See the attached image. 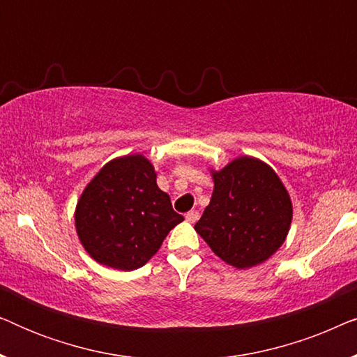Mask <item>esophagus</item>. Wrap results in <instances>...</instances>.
Listing matches in <instances>:
<instances>
[{"label": "esophagus", "mask_w": 357, "mask_h": 357, "mask_svg": "<svg viewBox=\"0 0 357 357\" xmlns=\"http://www.w3.org/2000/svg\"><path fill=\"white\" fill-rule=\"evenodd\" d=\"M185 219H187V221L192 222V224L197 222L198 219H199V213L195 211V209H193V211H188V213H187V216H185Z\"/></svg>", "instance_id": "obj_1"}]
</instances>
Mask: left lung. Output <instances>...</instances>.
I'll return each mask as SVG.
<instances>
[{
  "label": "left lung",
  "instance_id": "left-lung-1",
  "mask_svg": "<svg viewBox=\"0 0 357 357\" xmlns=\"http://www.w3.org/2000/svg\"><path fill=\"white\" fill-rule=\"evenodd\" d=\"M195 231L229 265L243 270L268 260L282 245L292 219L291 198L270 165L238 158L219 172Z\"/></svg>",
  "mask_w": 357,
  "mask_h": 357
}]
</instances>
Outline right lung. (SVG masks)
Returning a JSON list of instances; mask_svg holds the SVG:
<instances>
[{"label":"right lung","mask_w":357,"mask_h":357,"mask_svg":"<svg viewBox=\"0 0 357 357\" xmlns=\"http://www.w3.org/2000/svg\"><path fill=\"white\" fill-rule=\"evenodd\" d=\"M75 221L96 261L131 271L148 263L183 216L155 183L153 164L133 154L100 169L77 202Z\"/></svg>","instance_id":"obj_1"}]
</instances>
